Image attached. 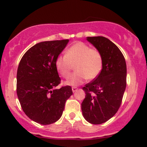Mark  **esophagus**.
Wrapping results in <instances>:
<instances>
[{"label": "esophagus", "instance_id": "34e87169", "mask_svg": "<svg viewBox=\"0 0 147 147\" xmlns=\"http://www.w3.org/2000/svg\"><path fill=\"white\" fill-rule=\"evenodd\" d=\"M78 90V87H72V92H76Z\"/></svg>", "mask_w": 147, "mask_h": 147}]
</instances>
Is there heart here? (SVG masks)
Segmentation results:
<instances>
[{
    "mask_svg": "<svg viewBox=\"0 0 147 147\" xmlns=\"http://www.w3.org/2000/svg\"><path fill=\"white\" fill-rule=\"evenodd\" d=\"M74 64L76 72L65 81L66 85L78 86L87 78L92 80L97 77L102 71L103 57L97 50L91 49L82 42H78L66 50L65 56H59L55 60L57 72L65 78L69 77Z\"/></svg>",
    "mask_w": 147,
    "mask_h": 147,
    "instance_id": "1",
    "label": "heart"
}]
</instances>
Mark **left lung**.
<instances>
[{"label": "left lung", "mask_w": 147, "mask_h": 147, "mask_svg": "<svg viewBox=\"0 0 147 147\" xmlns=\"http://www.w3.org/2000/svg\"><path fill=\"white\" fill-rule=\"evenodd\" d=\"M103 57L102 71L82 90L85 98L81 105L88 122L100 124L108 121L119 109L127 85V65L124 55L115 43L102 36L87 37Z\"/></svg>", "instance_id": "1"}]
</instances>
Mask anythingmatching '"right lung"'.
I'll list each match as a JSON object with an SVG mask.
<instances>
[{"label":"right lung","instance_id":"add662e5","mask_svg":"<svg viewBox=\"0 0 147 147\" xmlns=\"http://www.w3.org/2000/svg\"><path fill=\"white\" fill-rule=\"evenodd\" d=\"M69 40L45 41L32 46L22 57L17 72V95L26 115L47 125L61 117L70 86L57 89L60 78L55 60Z\"/></svg>","mask_w":147,"mask_h":147}]
</instances>
